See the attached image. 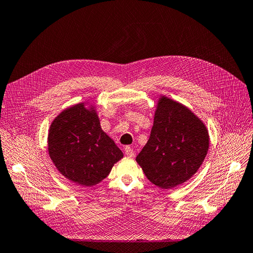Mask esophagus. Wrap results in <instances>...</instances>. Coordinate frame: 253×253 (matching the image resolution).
Listing matches in <instances>:
<instances>
[{
	"mask_svg": "<svg viewBox=\"0 0 253 253\" xmlns=\"http://www.w3.org/2000/svg\"><path fill=\"white\" fill-rule=\"evenodd\" d=\"M125 154L128 157H134V151L130 148V146H126V148H125Z\"/></svg>",
	"mask_w": 253,
	"mask_h": 253,
	"instance_id": "obj_1",
	"label": "esophagus"
}]
</instances>
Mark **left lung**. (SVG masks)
<instances>
[{"label":"left lung","mask_w":253,"mask_h":253,"mask_svg":"<svg viewBox=\"0 0 253 253\" xmlns=\"http://www.w3.org/2000/svg\"><path fill=\"white\" fill-rule=\"evenodd\" d=\"M209 132L192 111L162 95L151 136L136 161L152 183L163 190L183 184L197 172L209 149Z\"/></svg>","instance_id":"left-lung-1"}]
</instances>
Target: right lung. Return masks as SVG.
<instances>
[{
    "mask_svg": "<svg viewBox=\"0 0 253 253\" xmlns=\"http://www.w3.org/2000/svg\"><path fill=\"white\" fill-rule=\"evenodd\" d=\"M47 149L50 160L64 178L81 186H93L111 172L124 154L105 133L95 104L71 105L51 122Z\"/></svg>",
    "mask_w": 253,
    "mask_h": 253,
    "instance_id": "right-lung-1",
    "label": "right lung"
}]
</instances>
